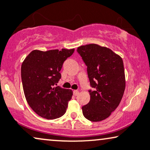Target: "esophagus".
Masks as SVG:
<instances>
[{"instance_id": "1", "label": "esophagus", "mask_w": 150, "mask_h": 150, "mask_svg": "<svg viewBox=\"0 0 150 150\" xmlns=\"http://www.w3.org/2000/svg\"><path fill=\"white\" fill-rule=\"evenodd\" d=\"M73 94H74V96H77V95L79 94V91L77 90H75V91H73Z\"/></svg>"}]
</instances>
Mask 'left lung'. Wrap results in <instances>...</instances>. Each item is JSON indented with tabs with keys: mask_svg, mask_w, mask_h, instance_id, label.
Instances as JSON below:
<instances>
[{
	"mask_svg": "<svg viewBox=\"0 0 150 150\" xmlns=\"http://www.w3.org/2000/svg\"><path fill=\"white\" fill-rule=\"evenodd\" d=\"M87 66L90 101L83 106L84 116L92 122L107 118L118 107L125 89L122 58L111 49L91 43L77 49Z\"/></svg>",
	"mask_w": 150,
	"mask_h": 150,
	"instance_id": "left-lung-1",
	"label": "left lung"
}]
</instances>
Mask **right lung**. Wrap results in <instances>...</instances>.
Here are the masks:
<instances>
[{"label":"right lung","instance_id":"obj_1","mask_svg":"<svg viewBox=\"0 0 150 150\" xmlns=\"http://www.w3.org/2000/svg\"><path fill=\"white\" fill-rule=\"evenodd\" d=\"M75 49L33 50L21 65L23 88L28 105L39 116L56 119L66 113L71 99V89L55 86L65 60Z\"/></svg>","mask_w":150,"mask_h":150}]
</instances>
